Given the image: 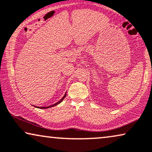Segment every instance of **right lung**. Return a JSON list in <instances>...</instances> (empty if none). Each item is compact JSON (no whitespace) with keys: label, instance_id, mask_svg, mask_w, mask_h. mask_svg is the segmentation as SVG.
<instances>
[{"label":"right lung","instance_id":"obj_1","mask_svg":"<svg viewBox=\"0 0 152 152\" xmlns=\"http://www.w3.org/2000/svg\"><path fill=\"white\" fill-rule=\"evenodd\" d=\"M66 92H65V94H64V96L62 97V98L61 99H60L59 102H58L57 103H56V104H53V105H51V106H46V107H39V106H35V107H36V108H41V109H46V108H51V107H53V106H57L58 104H60V103H61L62 101L64 100V99L66 97Z\"/></svg>","mask_w":152,"mask_h":152}]
</instances>
